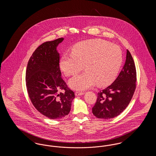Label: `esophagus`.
I'll return each instance as SVG.
<instances>
[{
    "instance_id": "34e87169",
    "label": "esophagus",
    "mask_w": 156,
    "mask_h": 156,
    "mask_svg": "<svg viewBox=\"0 0 156 156\" xmlns=\"http://www.w3.org/2000/svg\"><path fill=\"white\" fill-rule=\"evenodd\" d=\"M84 94V92H75V95L76 96H81V95H83Z\"/></svg>"
}]
</instances>
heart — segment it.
<instances>
[{"label": "heart", "instance_id": "b5f03b06", "mask_svg": "<svg viewBox=\"0 0 156 156\" xmlns=\"http://www.w3.org/2000/svg\"><path fill=\"white\" fill-rule=\"evenodd\" d=\"M122 62V52L118 45L102 40H90L75 45L71 53L64 54L59 67L66 76L75 75L69 84L76 90H84L98 84L106 86L113 81Z\"/></svg>", "mask_w": 156, "mask_h": 156}]
</instances>
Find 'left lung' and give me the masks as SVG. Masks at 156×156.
Listing matches in <instances>:
<instances>
[{
	"mask_svg": "<svg viewBox=\"0 0 156 156\" xmlns=\"http://www.w3.org/2000/svg\"><path fill=\"white\" fill-rule=\"evenodd\" d=\"M136 70L133 57L128 50L125 65L111 85L98 94L92 113L99 119L118 116L130 103L136 87Z\"/></svg>",
	"mask_w": 156,
	"mask_h": 156,
	"instance_id": "left-lung-1",
	"label": "left lung"
}]
</instances>
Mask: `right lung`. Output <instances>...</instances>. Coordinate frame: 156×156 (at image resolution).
<instances>
[{
  "label": "right lung",
  "mask_w": 156,
  "mask_h": 156,
  "mask_svg": "<svg viewBox=\"0 0 156 156\" xmlns=\"http://www.w3.org/2000/svg\"><path fill=\"white\" fill-rule=\"evenodd\" d=\"M64 40L59 38L38 47L29 60L26 87L35 108L50 119H61L68 115L74 92L61 78L59 54L57 47ZM64 90V93L60 90Z\"/></svg>",
  "instance_id": "right-lung-1"
}]
</instances>
